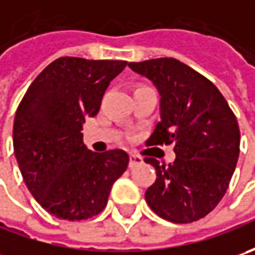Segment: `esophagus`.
<instances>
[{"instance_id":"1","label":"esophagus","mask_w":255,"mask_h":255,"mask_svg":"<svg viewBox=\"0 0 255 255\" xmlns=\"http://www.w3.org/2000/svg\"><path fill=\"white\" fill-rule=\"evenodd\" d=\"M143 163V159L140 156H137V154H130V162H129V166L130 167H134V166H137V164H140Z\"/></svg>"}]
</instances>
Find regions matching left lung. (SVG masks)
<instances>
[{"label":"left lung","mask_w":255,"mask_h":255,"mask_svg":"<svg viewBox=\"0 0 255 255\" xmlns=\"http://www.w3.org/2000/svg\"><path fill=\"white\" fill-rule=\"evenodd\" d=\"M133 72L160 93V122L146 144H173L176 159L156 169L146 201L171 223L206 217L223 199L240 153L239 123L224 96L207 78L174 58L130 62Z\"/></svg>","instance_id":"8db88e82"}]
</instances>
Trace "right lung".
<instances>
[{"label":"right lung","mask_w":255,"mask_h":255,"mask_svg":"<svg viewBox=\"0 0 255 255\" xmlns=\"http://www.w3.org/2000/svg\"><path fill=\"white\" fill-rule=\"evenodd\" d=\"M126 65L58 58L35 78L16 109L12 140L22 179L35 200L61 220L99 214L113 183L128 169V153L91 152L81 132Z\"/></svg>","instance_id":"1"}]
</instances>
